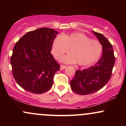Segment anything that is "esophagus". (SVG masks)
I'll list each match as a JSON object with an SVG mask.
<instances>
[{
	"mask_svg": "<svg viewBox=\"0 0 126 126\" xmlns=\"http://www.w3.org/2000/svg\"><path fill=\"white\" fill-rule=\"evenodd\" d=\"M66 67V66H64V65H60V70H64Z\"/></svg>",
	"mask_w": 126,
	"mask_h": 126,
	"instance_id": "obj_1",
	"label": "esophagus"
}]
</instances>
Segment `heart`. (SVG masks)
<instances>
[{
    "mask_svg": "<svg viewBox=\"0 0 126 126\" xmlns=\"http://www.w3.org/2000/svg\"><path fill=\"white\" fill-rule=\"evenodd\" d=\"M70 48L71 53L61 59L63 63H78L80 66H89L97 62L102 53L100 42L92 40L80 32L57 35L53 42L51 53L55 58L58 59Z\"/></svg>",
    "mask_w": 126,
    "mask_h": 126,
    "instance_id": "heart-1",
    "label": "heart"
}]
</instances>
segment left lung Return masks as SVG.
<instances>
[{"label": "left lung", "mask_w": 126, "mask_h": 126, "mask_svg": "<svg viewBox=\"0 0 126 126\" xmlns=\"http://www.w3.org/2000/svg\"><path fill=\"white\" fill-rule=\"evenodd\" d=\"M92 32L102 44V54L94 66L82 70H76L75 78L70 81L72 91L82 95L94 93L103 88L110 79L115 63L111 43L102 34Z\"/></svg>", "instance_id": "8db88e82"}]
</instances>
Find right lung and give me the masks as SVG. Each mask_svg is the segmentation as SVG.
<instances>
[{
  "mask_svg": "<svg viewBox=\"0 0 126 126\" xmlns=\"http://www.w3.org/2000/svg\"><path fill=\"white\" fill-rule=\"evenodd\" d=\"M58 32L52 28H41L28 32L16 43L11 64L17 83L34 94L48 91L60 65L51 54V47Z\"/></svg>",
  "mask_w": 126,
  "mask_h": 126,
  "instance_id": "right-lung-1",
  "label": "right lung"
}]
</instances>
